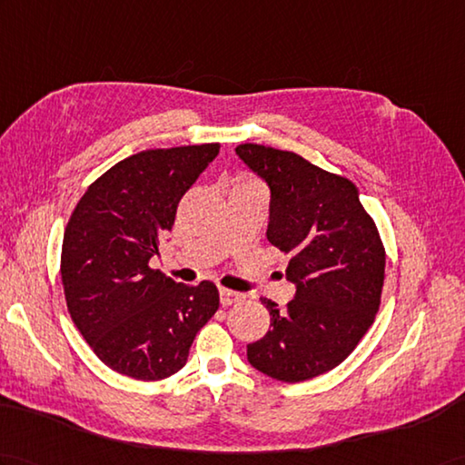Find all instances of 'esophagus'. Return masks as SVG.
<instances>
[{"label": "esophagus", "mask_w": 465, "mask_h": 465, "mask_svg": "<svg viewBox=\"0 0 465 465\" xmlns=\"http://www.w3.org/2000/svg\"><path fill=\"white\" fill-rule=\"evenodd\" d=\"M245 295L237 293V291H232V289H220V303L223 307H230V305H235L240 303V301H243Z\"/></svg>", "instance_id": "1"}]
</instances>
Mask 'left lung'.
Segmentation results:
<instances>
[{
	"mask_svg": "<svg viewBox=\"0 0 465 465\" xmlns=\"http://www.w3.org/2000/svg\"><path fill=\"white\" fill-rule=\"evenodd\" d=\"M235 154L272 190L267 240L291 257L285 275L297 287L283 309L262 299L272 329L247 344V361L275 381L315 379L347 359L374 322L382 240L349 178L263 144H240Z\"/></svg>",
	"mask_w": 465,
	"mask_h": 465,
	"instance_id": "left-lung-1",
	"label": "left lung"
}]
</instances>
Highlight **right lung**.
I'll return each mask as SVG.
<instances>
[{
    "label": "right lung",
    "mask_w": 465,
    "mask_h": 465,
    "mask_svg": "<svg viewBox=\"0 0 465 465\" xmlns=\"http://www.w3.org/2000/svg\"><path fill=\"white\" fill-rule=\"evenodd\" d=\"M220 144L143 150L96 178L64 228L61 279L71 319L93 352L134 381L178 372L220 307L218 287L176 283L148 265L178 203Z\"/></svg>",
    "instance_id": "1"
}]
</instances>
